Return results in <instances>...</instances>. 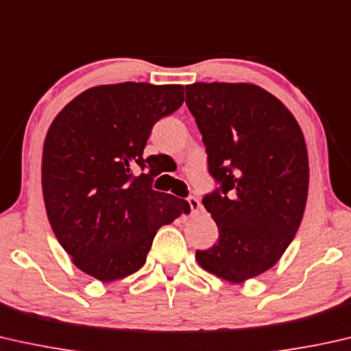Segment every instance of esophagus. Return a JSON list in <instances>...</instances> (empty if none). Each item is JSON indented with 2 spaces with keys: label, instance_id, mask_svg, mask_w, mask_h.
Returning <instances> with one entry per match:
<instances>
[{
  "label": "esophagus",
  "instance_id": "obj_1",
  "mask_svg": "<svg viewBox=\"0 0 351 351\" xmlns=\"http://www.w3.org/2000/svg\"><path fill=\"white\" fill-rule=\"evenodd\" d=\"M186 201H188V204H190V210H191L193 215H196V213L201 212L202 206H201V202L196 196H190Z\"/></svg>",
  "mask_w": 351,
  "mask_h": 351
}]
</instances>
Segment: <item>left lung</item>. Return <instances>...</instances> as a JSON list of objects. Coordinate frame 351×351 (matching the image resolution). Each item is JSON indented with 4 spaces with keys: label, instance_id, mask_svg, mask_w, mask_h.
Masks as SVG:
<instances>
[{
    "label": "left lung",
    "instance_id": "1",
    "mask_svg": "<svg viewBox=\"0 0 351 351\" xmlns=\"http://www.w3.org/2000/svg\"><path fill=\"white\" fill-rule=\"evenodd\" d=\"M186 106L220 188L202 204L218 241L196 250L197 264L231 283L260 276L280 260L301 225L308 156L287 106L253 84L186 85Z\"/></svg>",
    "mask_w": 351,
    "mask_h": 351
}]
</instances>
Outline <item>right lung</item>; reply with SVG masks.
I'll return each mask as SVG.
<instances>
[{"label": "right lung", "instance_id": "right-lung-1", "mask_svg": "<svg viewBox=\"0 0 351 351\" xmlns=\"http://www.w3.org/2000/svg\"><path fill=\"white\" fill-rule=\"evenodd\" d=\"M184 99V85H98L53 119L40 167L44 204L82 272L114 282L139 271L156 231L190 212L186 201L152 190L155 158L142 156L154 125ZM147 165V175L134 176Z\"/></svg>", "mask_w": 351, "mask_h": 351}]
</instances>
